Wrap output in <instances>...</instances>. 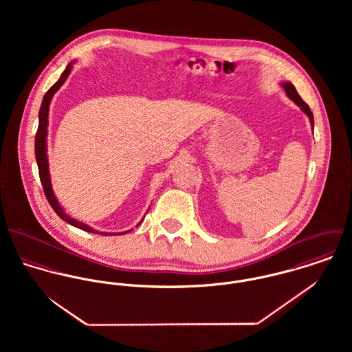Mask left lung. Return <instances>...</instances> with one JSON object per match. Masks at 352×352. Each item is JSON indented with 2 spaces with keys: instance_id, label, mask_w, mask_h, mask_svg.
I'll use <instances>...</instances> for the list:
<instances>
[{
  "instance_id": "left-lung-1",
  "label": "left lung",
  "mask_w": 352,
  "mask_h": 352,
  "mask_svg": "<svg viewBox=\"0 0 352 352\" xmlns=\"http://www.w3.org/2000/svg\"><path fill=\"white\" fill-rule=\"evenodd\" d=\"M280 87L285 89V92H286L287 98H289L290 100L294 101V102L301 108L302 112L309 118L310 124H311V129H313V126H314V118H313V113H311V111H310L309 105H307L305 101L302 100L301 96L298 95V92H297V89H296V87H294L292 82H289V81H283V82H280Z\"/></svg>"
}]
</instances>
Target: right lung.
<instances>
[{
    "instance_id": "1",
    "label": "right lung",
    "mask_w": 352,
    "mask_h": 352,
    "mask_svg": "<svg viewBox=\"0 0 352 352\" xmlns=\"http://www.w3.org/2000/svg\"><path fill=\"white\" fill-rule=\"evenodd\" d=\"M73 65H74V60H72L66 69L63 70V73L60 74L59 80L51 87L50 89L46 92L43 101H42V105H41V109H39V126H38V133H36V138H35V157H36V164H38V168H39V176H41V182H42V186H43V190H45V194H46V198L51 204V207L54 208V211L59 215V218H62L65 222H67L69 225L74 226V228H78L81 230H85V232H89V233H95V234H101V236H119V234H126L129 233L130 230H126V232H120V233H107V232H99L96 229H94L92 226L81 222V221H77L76 218L70 217L65 210L63 207L60 206V203L58 201V198L55 197L54 194V190H52V184H51L50 177V169H49V155H47V127H49V111H50V102L54 98V95L58 92V89L65 84V81L67 80L72 69H73ZM149 211V210H148ZM144 221V218L141 219V222ZM141 222L137 225L140 226Z\"/></svg>"
}]
</instances>
